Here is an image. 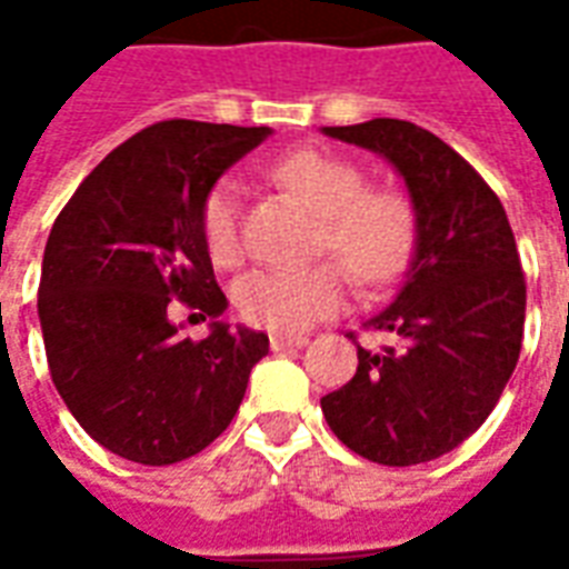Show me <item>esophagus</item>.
<instances>
[{
  "instance_id": "obj_1",
  "label": "esophagus",
  "mask_w": 569,
  "mask_h": 569,
  "mask_svg": "<svg viewBox=\"0 0 569 569\" xmlns=\"http://www.w3.org/2000/svg\"><path fill=\"white\" fill-rule=\"evenodd\" d=\"M289 347H308V338L305 335H271V350H289Z\"/></svg>"
}]
</instances>
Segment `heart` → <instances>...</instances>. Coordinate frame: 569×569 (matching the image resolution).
Listing matches in <instances>:
<instances>
[{
    "instance_id": "obj_1",
    "label": "heart",
    "mask_w": 569,
    "mask_h": 569,
    "mask_svg": "<svg viewBox=\"0 0 569 569\" xmlns=\"http://www.w3.org/2000/svg\"><path fill=\"white\" fill-rule=\"evenodd\" d=\"M273 179L322 216L320 247L335 252L359 283L383 286L406 271L415 249V212L393 191H366L357 163L326 151L301 149L273 163ZM200 234L219 268L243 259L240 191L234 179H219L200 210ZM243 320L271 332H305L345 308L347 277L338 264L313 268H256L234 289Z\"/></svg>"
}]
</instances>
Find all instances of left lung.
I'll use <instances>...</instances> for the list:
<instances>
[{"instance_id": "1", "label": "left lung", "mask_w": 569, "mask_h": 569, "mask_svg": "<svg viewBox=\"0 0 569 569\" xmlns=\"http://www.w3.org/2000/svg\"><path fill=\"white\" fill-rule=\"evenodd\" d=\"M322 133L381 154L415 210L406 280L366 322L396 345L357 347L353 378L322 396V415L371 463H427L469 439L512 378L527 305L515 234L500 198L436 133L399 118Z\"/></svg>"}]
</instances>
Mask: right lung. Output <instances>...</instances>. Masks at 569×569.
<instances>
[{
  "mask_svg": "<svg viewBox=\"0 0 569 569\" xmlns=\"http://www.w3.org/2000/svg\"><path fill=\"white\" fill-rule=\"evenodd\" d=\"M268 137L182 118L151 124L109 151L57 216L39 283L44 353L60 399L106 451L170 466L234 420L268 335L219 320L228 298L200 210ZM170 297L211 317L203 342L169 320Z\"/></svg>",
  "mask_w": 569,
  "mask_h": 569,
  "instance_id": "1",
  "label": "right lung"
}]
</instances>
